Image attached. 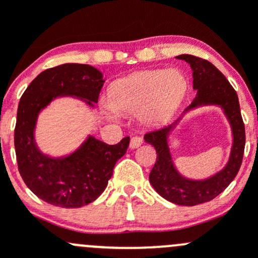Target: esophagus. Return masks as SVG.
I'll return each mask as SVG.
<instances>
[{
	"label": "esophagus",
	"mask_w": 258,
	"mask_h": 258,
	"mask_svg": "<svg viewBox=\"0 0 258 258\" xmlns=\"http://www.w3.org/2000/svg\"><path fill=\"white\" fill-rule=\"evenodd\" d=\"M142 137L140 136H134L131 137V142H130V148H132V150H135V148L140 147V146L142 145Z\"/></svg>",
	"instance_id": "obj_1"
}]
</instances>
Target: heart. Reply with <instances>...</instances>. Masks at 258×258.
Returning <instances> with one entry per match:
<instances>
[{"label":"heart","instance_id":"1","mask_svg":"<svg viewBox=\"0 0 258 258\" xmlns=\"http://www.w3.org/2000/svg\"><path fill=\"white\" fill-rule=\"evenodd\" d=\"M187 90L188 81L179 70L134 72L110 86L105 112L111 119L139 114L146 126H160L175 114Z\"/></svg>","mask_w":258,"mask_h":258}]
</instances>
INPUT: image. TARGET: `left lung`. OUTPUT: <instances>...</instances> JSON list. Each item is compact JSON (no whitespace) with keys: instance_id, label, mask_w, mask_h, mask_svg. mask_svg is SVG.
I'll return each mask as SVG.
<instances>
[{"instance_id":"left-lung-1","label":"left lung","mask_w":258,"mask_h":258,"mask_svg":"<svg viewBox=\"0 0 258 258\" xmlns=\"http://www.w3.org/2000/svg\"><path fill=\"white\" fill-rule=\"evenodd\" d=\"M176 58L183 59L191 66L194 90L197 91L196 97L183 114L202 105H218L228 117L233 131V147L228 163L222 170L204 180L184 178L173 163L168 137L183 114L172 124L152 130L145 135V141L152 145L157 153V160L150 173V182L153 188L160 196L172 204L195 206L217 197L233 181L241 167L246 136L237 93L222 72L207 59L192 54H179Z\"/></svg>"}]
</instances>
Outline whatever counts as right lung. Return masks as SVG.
<instances>
[{
    "label": "right lung",
    "mask_w": 258,
    "mask_h": 258,
    "mask_svg": "<svg viewBox=\"0 0 258 258\" xmlns=\"http://www.w3.org/2000/svg\"><path fill=\"white\" fill-rule=\"evenodd\" d=\"M103 82V75L90 64L64 63L41 72L21 97L15 127L18 171L26 186L49 205L79 209L95 201L126 153L130 137L107 145L88 136L77 150L62 157L45 155L36 144V124L43 108L63 96L95 107Z\"/></svg>",
    "instance_id": "add662e5"
}]
</instances>
